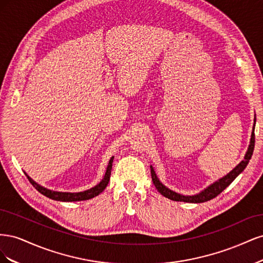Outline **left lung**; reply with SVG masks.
Listing matches in <instances>:
<instances>
[{
  "label": "left lung",
  "mask_w": 263,
  "mask_h": 263,
  "mask_svg": "<svg viewBox=\"0 0 263 263\" xmlns=\"http://www.w3.org/2000/svg\"><path fill=\"white\" fill-rule=\"evenodd\" d=\"M254 127H256V114H254V124L252 126L250 144H249L248 150H247V153H246L242 160L238 163L232 171L227 173L226 176L218 179L217 181L213 182L211 185H209L208 187L201 191L200 193H196L194 195H183V194L176 192V191L170 190L169 187H166L164 184H162V182L157 177V174L154 170V166L150 165L151 179H153V182H154L156 189L158 190V192L161 195H163L164 197L169 198V200L177 201V202H186V203H203V202H208V201L212 200V198H214V197H216L230 184V183H232L238 176H239V174L246 169L247 164L249 163V160L251 159V156L253 154V149H254Z\"/></svg>",
  "instance_id": "8db88e82"
}]
</instances>
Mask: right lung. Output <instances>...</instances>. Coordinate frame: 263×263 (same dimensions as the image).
I'll return each mask as SVG.
<instances>
[{"mask_svg":"<svg viewBox=\"0 0 263 263\" xmlns=\"http://www.w3.org/2000/svg\"><path fill=\"white\" fill-rule=\"evenodd\" d=\"M113 159L114 157H112L109 159L107 168H106V172L104 174V177L101 180V182L99 184H97L95 186L83 191V192H77V193H70V192H58V191H52L47 187H44L42 185H39L38 183H36L33 179H31L26 172H24L26 174V177L28 178L29 182L31 184L34 185V187L38 191L39 193H42L43 195L51 198V200L54 201H61V202H78V201H86L90 200V198H93L95 196H98L100 193H102L103 191L105 190V187L108 184V181L110 178V171H112V164H113Z\"/></svg>","mask_w":263,"mask_h":263,"instance_id":"obj_1","label":"right lung"}]
</instances>
